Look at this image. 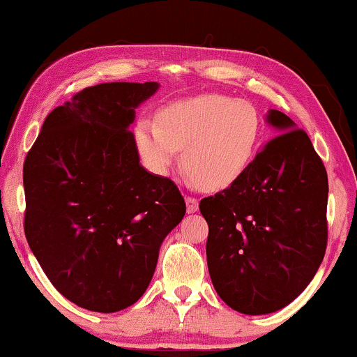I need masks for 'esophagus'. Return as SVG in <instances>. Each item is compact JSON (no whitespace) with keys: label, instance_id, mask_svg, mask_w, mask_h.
Masks as SVG:
<instances>
[{"label":"esophagus","instance_id":"esophagus-1","mask_svg":"<svg viewBox=\"0 0 357 357\" xmlns=\"http://www.w3.org/2000/svg\"><path fill=\"white\" fill-rule=\"evenodd\" d=\"M185 202H187V211L188 213H197L198 211V199L193 197H185Z\"/></svg>","mask_w":357,"mask_h":357}]
</instances>
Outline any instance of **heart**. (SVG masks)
<instances>
[{
	"instance_id": "b5f03b06",
	"label": "heart",
	"mask_w": 357,
	"mask_h": 357,
	"mask_svg": "<svg viewBox=\"0 0 357 357\" xmlns=\"http://www.w3.org/2000/svg\"><path fill=\"white\" fill-rule=\"evenodd\" d=\"M261 120L255 107L219 94H203L162 107L155 125L139 121L135 144L154 174L167 175L183 149V165L193 182L224 190L241 180L255 159Z\"/></svg>"
}]
</instances>
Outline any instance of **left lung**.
<instances>
[{
    "label": "left lung",
    "instance_id": "obj_1",
    "mask_svg": "<svg viewBox=\"0 0 357 357\" xmlns=\"http://www.w3.org/2000/svg\"><path fill=\"white\" fill-rule=\"evenodd\" d=\"M268 141L232 187L203 198L208 270L219 297L247 315L271 314L305 289L328 241V177L304 130L280 110Z\"/></svg>",
    "mask_w": 357,
    "mask_h": 357
}]
</instances>
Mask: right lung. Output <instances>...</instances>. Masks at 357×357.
Returning <instances> with one entry per match:
<instances>
[{
    "mask_svg": "<svg viewBox=\"0 0 357 357\" xmlns=\"http://www.w3.org/2000/svg\"><path fill=\"white\" fill-rule=\"evenodd\" d=\"M158 87H86L47 115L24 160L29 247L56 291L82 309L112 314L135 304L187 211L172 180L141 167L128 130Z\"/></svg>",
    "mask_w": 357,
    "mask_h": 357,
    "instance_id": "add662e5",
    "label": "right lung"
}]
</instances>
